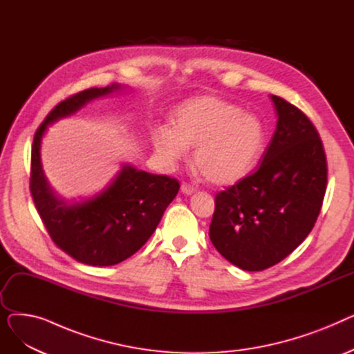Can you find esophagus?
Segmentation results:
<instances>
[{"label": "esophagus", "mask_w": 354, "mask_h": 354, "mask_svg": "<svg viewBox=\"0 0 354 354\" xmlns=\"http://www.w3.org/2000/svg\"><path fill=\"white\" fill-rule=\"evenodd\" d=\"M180 191H182V194H185V195H192L196 189H195V187H192V185H189V183H182Z\"/></svg>", "instance_id": "obj_1"}]
</instances>
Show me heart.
Returning <instances> with one entry per match:
<instances>
[{
	"mask_svg": "<svg viewBox=\"0 0 354 354\" xmlns=\"http://www.w3.org/2000/svg\"><path fill=\"white\" fill-rule=\"evenodd\" d=\"M156 152L167 162H178L187 147H196L195 166L209 182L228 185L243 179L263 152L264 126L257 116L212 96L182 103L172 116V130L152 132Z\"/></svg>",
	"mask_w": 354,
	"mask_h": 354,
	"instance_id": "heart-1",
	"label": "heart"
}]
</instances>
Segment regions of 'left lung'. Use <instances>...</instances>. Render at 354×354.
Masks as SVG:
<instances>
[{"label": "left lung", "instance_id": "8db88e82", "mask_svg": "<svg viewBox=\"0 0 354 354\" xmlns=\"http://www.w3.org/2000/svg\"><path fill=\"white\" fill-rule=\"evenodd\" d=\"M277 129L257 171L216 194L209 238L245 271L288 257L313 230L327 187V160L317 129L303 111L271 96Z\"/></svg>", "mask_w": 354, "mask_h": 354}]
</instances>
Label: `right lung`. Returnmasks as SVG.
<instances>
[{"instance_id": "1", "label": "right lung", "mask_w": 354, "mask_h": 354, "mask_svg": "<svg viewBox=\"0 0 354 354\" xmlns=\"http://www.w3.org/2000/svg\"><path fill=\"white\" fill-rule=\"evenodd\" d=\"M120 84L83 90L55 106L37 129L31 147L30 191L53 243L79 263L115 266L139 251L156 230L179 191V182L123 165L99 195L68 203L54 195L40 159V145L48 124L76 113L86 103L119 90Z\"/></svg>"}]
</instances>
